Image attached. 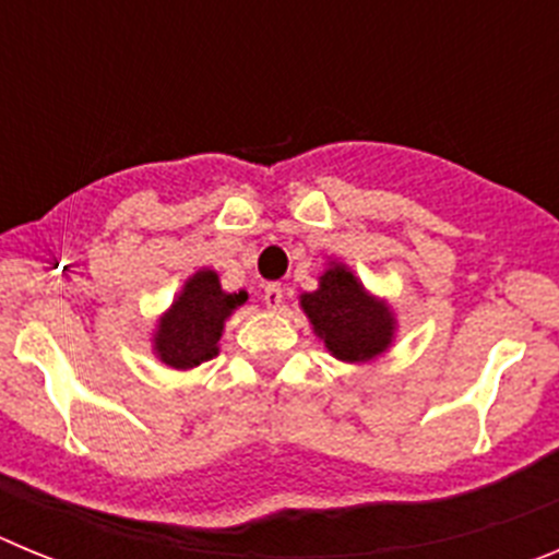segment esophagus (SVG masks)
<instances>
[{
	"label": "esophagus",
	"mask_w": 559,
	"mask_h": 559,
	"mask_svg": "<svg viewBox=\"0 0 559 559\" xmlns=\"http://www.w3.org/2000/svg\"><path fill=\"white\" fill-rule=\"evenodd\" d=\"M263 302H265V308H271V310H280V308H283V302H285L283 285H276V283L265 285V290H263Z\"/></svg>",
	"instance_id": "esophagus-1"
}]
</instances>
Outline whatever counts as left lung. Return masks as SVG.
<instances>
[{
    "mask_svg": "<svg viewBox=\"0 0 559 559\" xmlns=\"http://www.w3.org/2000/svg\"><path fill=\"white\" fill-rule=\"evenodd\" d=\"M299 305L338 360L364 364L392 347L397 328L392 308L369 294L344 263H330L319 276V288L299 296Z\"/></svg>",
    "mask_w": 559,
    "mask_h": 559,
    "instance_id": "1",
    "label": "left lung"
}]
</instances>
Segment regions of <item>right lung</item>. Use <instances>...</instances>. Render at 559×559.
Masks as SVG:
<instances>
[{"instance_id": "1", "label": "right lung", "mask_w": 559, "mask_h": 559, "mask_svg": "<svg viewBox=\"0 0 559 559\" xmlns=\"http://www.w3.org/2000/svg\"><path fill=\"white\" fill-rule=\"evenodd\" d=\"M249 294H226L218 274L201 269L190 276L153 333V353L173 369H192L218 355L224 324Z\"/></svg>"}]
</instances>
